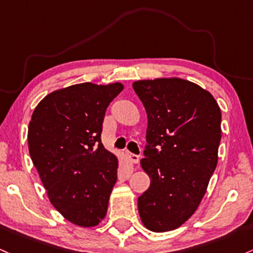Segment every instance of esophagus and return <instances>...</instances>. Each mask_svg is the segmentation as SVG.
Segmentation results:
<instances>
[{
  "mask_svg": "<svg viewBox=\"0 0 253 253\" xmlns=\"http://www.w3.org/2000/svg\"><path fill=\"white\" fill-rule=\"evenodd\" d=\"M125 155H126V158H127V160H128L131 163H134V165H137V163L139 162V156H138V155L131 154V152H129V151H127Z\"/></svg>",
  "mask_w": 253,
  "mask_h": 253,
  "instance_id": "obj_1",
  "label": "esophagus"
}]
</instances>
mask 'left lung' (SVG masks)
Here are the masks:
<instances>
[{
	"instance_id": "obj_1",
	"label": "left lung",
	"mask_w": 253,
	"mask_h": 253,
	"mask_svg": "<svg viewBox=\"0 0 253 253\" xmlns=\"http://www.w3.org/2000/svg\"><path fill=\"white\" fill-rule=\"evenodd\" d=\"M132 86L148 115L140 166L150 187L138 198L140 220L151 232H169L196 212L207 192L218 161L221 109L209 91L181 78Z\"/></svg>"
}]
</instances>
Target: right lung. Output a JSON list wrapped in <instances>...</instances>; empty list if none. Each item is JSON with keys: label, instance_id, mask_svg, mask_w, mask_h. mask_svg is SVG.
<instances>
[{"label": "right lung", "instance_id": "right-lung-1", "mask_svg": "<svg viewBox=\"0 0 253 253\" xmlns=\"http://www.w3.org/2000/svg\"><path fill=\"white\" fill-rule=\"evenodd\" d=\"M121 83H82L46 95L33 110L27 141L50 203L66 220L95 227L107 215L118 157L104 149L102 124Z\"/></svg>", "mask_w": 253, "mask_h": 253}]
</instances>
